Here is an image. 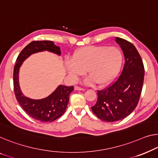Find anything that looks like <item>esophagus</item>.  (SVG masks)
Masks as SVG:
<instances>
[{
  "instance_id": "34e87169",
  "label": "esophagus",
  "mask_w": 158,
  "mask_h": 158,
  "mask_svg": "<svg viewBox=\"0 0 158 158\" xmlns=\"http://www.w3.org/2000/svg\"><path fill=\"white\" fill-rule=\"evenodd\" d=\"M74 89H75V90H77V91H84V89L81 88V87H79L78 86H75Z\"/></svg>"
}]
</instances>
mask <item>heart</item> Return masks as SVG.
<instances>
[{
    "mask_svg": "<svg viewBox=\"0 0 158 158\" xmlns=\"http://www.w3.org/2000/svg\"><path fill=\"white\" fill-rule=\"evenodd\" d=\"M123 62V54L116 47L86 46L74 52L65 61V68L72 81L85 74L88 84L106 85L116 77Z\"/></svg>",
    "mask_w": 158,
    "mask_h": 158,
    "instance_id": "obj_1",
    "label": "heart"
}]
</instances>
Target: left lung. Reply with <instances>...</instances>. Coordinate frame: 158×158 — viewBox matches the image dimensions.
Wrapping results in <instances>:
<instances>
[{
  "instance_id": "1",
  "label": "left lung",
  "mask_w": 158,
  "mask_h": 158,
  "mask_svg": "<svg viewBox=\"0 0 158 158\" xmlns=\"http://www.w3.org/2000/svg\"><path fill=\"white\" fill-rule=\"evenodd\" d=\"M123 50L125 64L121 74L111 86L98 91V99L91 107L102 121L114 122L130 115L139 101L144 80V66L135 47L126 40L116 37Z\"/></svg>"
}]
</instances>
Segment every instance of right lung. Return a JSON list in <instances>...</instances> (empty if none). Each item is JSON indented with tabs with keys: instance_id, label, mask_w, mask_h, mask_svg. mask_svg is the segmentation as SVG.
Returning <instances> with one entry per match:
<instances>
[{
	"instance_id": "obj_1",
	"label": "right lung",
	"mask_w": 158,
	"mask_h": 158,
	"mask_svg": "<svg viewBox=\"0 0 158 158\" xmlns=\"http://www.w3.org/2000/svg\"><path fill=\"white\" fill-rule=\"evenodd\" d=\"M48 51L61 55L60 48L52 41H33L28 44L18 55L13 71V85L15 97L19 104L30 116L41 122L55 121L64 114L67 109L70 94L74 86L60 85L47 97L42 99H32L26 97L21 91L19 84V70L21 65L32 54Z\"/></svg>"
}]
</instances>
